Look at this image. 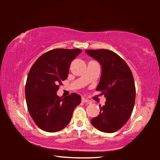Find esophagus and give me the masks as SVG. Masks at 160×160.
Here are the masks:
<instances>
[{"label": "esophagus", "instance_id": "1", "mask_svg": "<svg viewBox=\"0 0 160 160\" xmlns=\"http://www.w3.org/2000/svg\"><path fill=\"white\" fill-rule=\"evenodd\" d=\"M82 103H88V104H89V103H90V100L86 99L85 97H82Z\"/></svg>", "mask_w": 160, "mask_h": 160}]
</instances>
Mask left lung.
Instances as JSON below:
<instances>
[{
  "label": "left lung",
  "instance_id": "left-lung-1",
  "mask_svg": "<svg viewBox=\"0 0 160 160\" xmlns=\"http://www.w3.org/2000/svg\"><path fill=\"white\" fill-rule=\"evenodd\" d=\"M102 66L96 90L106 97L100 113L91 120L94 127L104 132L117 131L131 117L135 100L133 76L128 65L118 54L107 49L86 50Z\"/></svg>",
  "mask_w": 160,
  "mask_h": 160
}]
</instances>
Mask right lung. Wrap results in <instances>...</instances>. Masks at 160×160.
<instances>
[{
	"instance_id": "1",
	"label": "right lung",
	"mask_w": 160,
	"mask_h": 160,
	"mask_svg": "<svg viewBox=\"0 0 160 160\" xmlns=\"http://www.w3.org/2000/svg\"><path fill=\"white\" fill-rule=\"evenodd\" d=\"M82 50L56 48L43 54L29 70L25 85L29 113L39 128L54 132L63 129L81 102L76 93L60 97L59 85L68 78L72 61Z\"/></svg>"
}]
</instances>
